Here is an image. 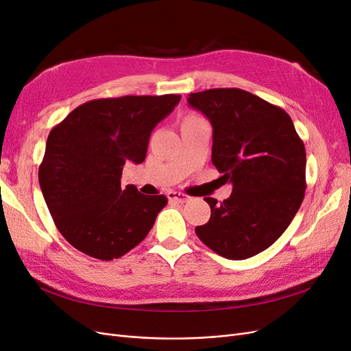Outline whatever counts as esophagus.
Returning a JSON list of instances; mask_svg holds the SVG:
<instances>
[{
  "label": "esophagus",
  "instance_id": "obj_1",
  "mask_svg": "<svg viewBox=\"0 0 351 351\" xmlns=\"http://www.w3.org/2000/svg\"><path fill=\"white\" fill-rule=\"evenodd\" d=\"M167 197L171 202H177V204H186V202L190 200V196L186 193H180V192H168Z\"/></svg>",
  "mask_w": 351,
  "mask_h": 351
}]
</instances>
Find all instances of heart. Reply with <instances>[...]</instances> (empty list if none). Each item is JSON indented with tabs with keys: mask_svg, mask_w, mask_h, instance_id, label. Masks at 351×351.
I'll return each instance as SVG.
<instances>
[{
	"mask_svg": "<svg viewBox=\"0 0 351 351\" xmlns=\"http://www.w3.org/2000/svg\"><path fill=\"white\" fill-rule=\"evenodd\" d=\"M200 117H197V115H193V114H189V115H186L184 119H183V123H187V121H195V120H199Z\"/></svg>",
	"mask_w": 351,
	"mask_h": 351,
	"instance_id": "heart-1",
	"label": "heart"
}]
</instances>
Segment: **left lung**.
Listing matches in <instances>:
<instances>
[{
	"mask_svg": "<svg viewBox=\"0 0 351 351\" xmlns=\"http://www.w3.org/2000/svg\"><path fill=\"white\" fill-rule=\"evenodd\" d=\"M212 124V164L231 196L205 197L210 218L195 228L219 256L241 261L268 249L299 210L306 190V151L282 108L250 92L218 88L190 93Z\"/></svg>",
	"mask_w": 351,
	"mask_h": 351,
	"instance_id": "8db88e82",
	"label": "left lung"
}]
</instances>
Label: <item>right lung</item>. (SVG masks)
Returning <instances> with one entry per match:
<instances>
[{"label": "right lung", "mask_w": 351, "mask_h": 351, "mask_svg": "<svg viewBox=\"0 0 351 351\" xmlns=\"http://www.w3.org/2000/svg\"><path fill=\"white\" fill-rule=\"evenodd\" d=\"M182 95L104 98L84 102L49 132L39 184L58 231L73 247L112 261L136 247L165 205L121 187L127 161H145L154 127Z\"/></svg>", "instance_id": "obj_1"}]
</instances>
